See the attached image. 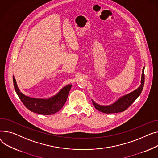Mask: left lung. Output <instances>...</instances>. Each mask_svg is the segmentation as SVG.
<instances>
[{
    "mask_svg": "<svg viewBox=\"0 0 158 158\" xmlns=\"http://www.w3.org/2000/svg\"><path fill=\"white\" fill-rule=\"evenodd\" d=\"M145 81V75H144V68L142 70V75L141 79V85L137 89L134 90L127 95H125L120 98H119L115 103L110 106H101L96 103L92 101V104L94 106L99 110L105 114H114L122 112L127 109L131 104L135 101V99L140 95L143 90Z\"/></svg>",
    "mask_w": 158,
    "mask_h": 158,
    "instance_id": "1",
    "label": "left lung"
}]
</instances>
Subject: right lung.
I'll list each match as a JSON object with an SVG mask.
<instances>
[{
	"mask_svg": "<svg viewBox=\"0 0 158 158\" xmlns=\"http://www.w3.org/2000/svg\"><path fill=\"white\" fill-rule=\"evenodd\" d=\"M13 84L15 91L25 107L31 112L41 115H52L57 112L66 102L69 92L72 85L64 87L55 96L49 99H35L25 96L18 88L13 77Z\"/></svg>",
	"mask_w": 158,
	"mask_h": 158,
	"instance_id": "1",
	"label": "right lung"
}]
</instances>
